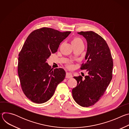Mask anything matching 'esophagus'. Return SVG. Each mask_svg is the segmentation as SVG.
Returning <instances> with one entry per match:
<instances>
[{
    "label": "esophagus",
    "mask_w": 129,
    "mask_h": 129,
    "mask_svg": "<svg viewBox=\"0 0 129 129\" xmlns=\"http://www.w3.org/2000/svg\"><path fill=\"white\" fill-rule=\"evenodd\" d=\"M73 77L72 73L70 72H67L66 75V78L67 79H70Z\"/></svg>",
    "instance_id": "34e87169"
}]
</instances>
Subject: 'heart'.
Segmentation results:
<instances>
[{
    "label": "heart",
    "instance_id": "heart-1",
    "mask_svg": "<svg viewBox=\"0 0 129 129\" xmlns=\"http://www.w3.org/2000/svg\"><path fill=\"white\" fill-rule=\"evenodd\" d=\"M72 45H76L80 43H83L82 40L79 37H75L71 41Z\"/></svg>",
    "mask_w": 129,
    "mask_h": 129
}]
</instances>
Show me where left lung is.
Listing matches in <instances>:
<instances>
[{"mask_svg":"<svg viewBox=\"0 0 129 129\" xmlns=\"http://www.w3.org/2000/svg\"><path fill=\"white\" fill-rule=\"evenodd\" d=\"M87 42L86 62L81 69H87L88 76L74 77L77 86L72 90L73 99L81 106L94 105L104 94L112 78L113 59L106 41L92 31H81Z\"/></svg>","mask_w":129,"mask_h":129,"instance_id":"obj_1","label":"left lung"}]
</instances>
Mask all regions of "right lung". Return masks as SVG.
<instances>
[{"label":"right lung","mask_w":129,"mask_h":129,"mask_svg":"<svg viewBox=\"0 0 129 129\" xmlns=\"http://www.w3.org/2000/svg\"><path fill=\"white\" fill-rule=\"evenodd\" d=\"M71 31L43 27L34 30L19 54L18 73L23 93L34 103L42 104L53 95L66 75L63 68H51L46 62Z\"/></svg>","instance_id":"right-lung-1"}]
</instances>
